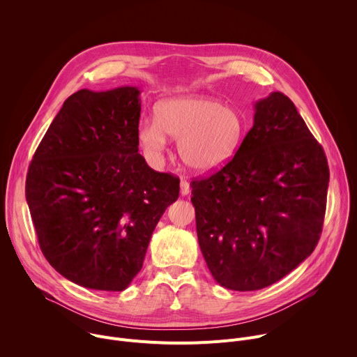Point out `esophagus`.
Instances as JSON below:
<instances>
[{"instance_id": "34e87169", "label": "esophagus", "mask_w": 357, "mask_h": 357, "mask_svg": "<svg viewBox=\"0 0 357 357\" xmlns=\"http://www.w3.org/2000/svg\"><path fill=\"white\" fill-rule=\"evenodd\" d=\"M189 192H190L189 182H188L186 179H182V181H181V195H182V196H186V195H189Z\"/></svg>"}]
</instances>
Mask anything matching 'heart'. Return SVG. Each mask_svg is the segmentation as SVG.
Returning a JSON list of instances; mask_svg holds the SVG:
<instances>
[{"label":"heart","mask_w":357,"mask_h":357,"mask_svg":"<svg viewBox=\"0 0 357 357\" xmlns=\"http://www.w3.org/2000/svg\"><path fill=\"white\" fill-rule=\"evenodd\" d=\"M244 132L240 113L205 96H178L157 107V120H142L138 139L149 158H160L167 135L178 139L182 162L195 172L211 174L236 154Z\"/></svg>","instance_id":"b5f03b06"}]
</instances>
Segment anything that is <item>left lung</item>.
Masks as SVG:
<instances>
[{"mask_svg": "<svg viewBox=\"0 0 357 357\" xmlns=\"http://www.w3.org/2000/svg\"><path fill=\"white\" fill-rule=\"evenodd\" d=\"M328 183L324 148L292 101L281 91L257 101L236 155L190 182L197 240L213 278L256 291L296 268L319 241Z\"/></svg>", "mask_w": 357, "mask_h": 357, "instance_id": "obj_1", "label": "left lung"}]
</instances>
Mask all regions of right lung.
Listing matches in <instances>:
<instances>
[{
    "label": "right lung",
    "mask_w": 357,
    "mask_h": 357,
    "mask_svg": "<svg viewBox=\"0 0 357 357\" xmlns=\"http://www.w3.org/2000/svg\"><path fill=\"white\" fill-rule=\"evenodd\" d=\"M139 90L82 89L66 98L28 168L25 196L39 247L69 281L123 291L142 268L179 178L138 154Z\"/></svg>",
    "instance_id": "obj_1"
}]
</instances>
